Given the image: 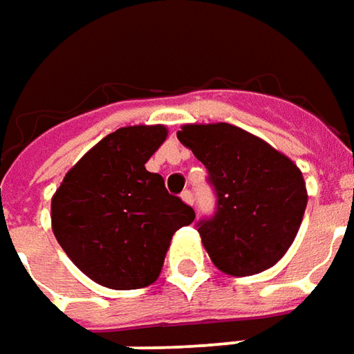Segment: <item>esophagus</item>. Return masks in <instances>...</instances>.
<instances>
[{
  "instance_id": "esophagus-1",
  "label": "esophagus",
  "mask_w": 354,
  "mask_h": 354,
  "mask_svg": "<svg viewBox=\"0 0 354 354\" xmlns=\"http://www.w3.org/2000/svg\"><path fill=\"white\" fill-rule=\"evenodd\" d=\"M182 199L186 201L187 205H194V194H192L189 189H184V192H182Z\"/></svg>"
}]
</instances>
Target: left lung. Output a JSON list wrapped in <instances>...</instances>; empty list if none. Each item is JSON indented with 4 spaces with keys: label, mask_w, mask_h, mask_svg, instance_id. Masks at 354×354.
<instances>
[{
    "label": "left lung",
    "mask_w": 354,
    "mask_h": 354,
    "mask_svg": "<svg viewBox=\"0 0 354 354\" xmlns=\"http://www.w3.org/2000/svg\"><path fill=\"white\" fill-rule=\"evenodd\" d=\"M176 136L205 165L217 197L213 215L196 225L211 261L236 277L275 266L297 236L308 201L297 165L230 124H192Z\"/></svg>",
    "instance_id": "1"
}]
</instances>
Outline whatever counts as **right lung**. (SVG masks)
<instances>
[{
	"mask_svg": "<svg viewBox=\"0 0 354 354\" xmlns=\"http://www.w3.org/2000/svg\"><path fill=\"white\" fill-rule=\"evenodd\" d=\"M165 126H129L96 143L52 199V228L69 259L98 285L129 290L158 277L170 238L196 211L168 194L145 162Z\"/></svg>",
	"mask_w": 354,
	"mask_h": 354,
	"instance_id": "obj_1",
	"label": "right lung"
}]
</instances>
